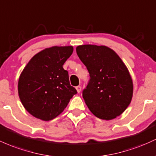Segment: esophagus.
I'll return each mask as SVG.
<instances>
[{
    "label": "esophagus",
    "instance_id": "esophagus-1",
    "mask_svg": "<svg viewBox=\"0 0 156 156\" xmlns=\"http://www.w3.org/2000/svg\"><path fill=\"white\" fill-rule=\"evenodd\" d=\"M76 90H77V92H78V93H80V92L81 91V87H80V86L76 87Z\"/></svg>",
    "mask_w": 156,
    "mask_h": 156
}]
</instances>
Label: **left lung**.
<instances>
[{
    "label": "left lung",
    "mask_w": 156,
    "mask_h": 156,
    "mask_svg": "<svg viewBox=\"0 0 156 156\" xmlns=\"http://www.w3.org/2000/svg\"><path fill=\"white\" fill-rule=\"evenodd\" d=\"M76 52L90 76L83 90L87 106L98 119H115L133 98V80L127 67L117 53L106 46L81 45Z\"/></svg>",
    "instance_id": "1"
}]
</instances>
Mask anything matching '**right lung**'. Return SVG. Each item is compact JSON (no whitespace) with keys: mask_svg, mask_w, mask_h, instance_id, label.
Masks as SVG:
<instances>
[{"mask_svg":"<svg viewBox=\"0 0 156 156\" xmlns=\"http://www.w3.org/2000/svg\"><path fill=\"white\" fill-rule=\"evenodd\" d=\"M73 52L72 46L47 48L33 56L18 80V95L27 112L42 121L59 115L77 93L63 65Z\"/></svg>","mask_w":156,"mask_h":156,"instance_id":"1","label":"right lung"}]
</instances>
